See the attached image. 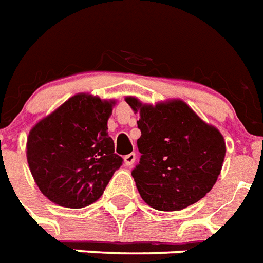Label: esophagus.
I'll return each instance as SVG.
<instances>
[{
    "mask_svg": "<svg viewBox=\"0 0 263 263\" xmlns=\"http://www.w3.org/2000/svg\"><path fill=\"white\" fill-rule=\"evenodd\" d=\"M134 162H136V154L134 153L127 154V155L124 157V165H126V166H132Z\"/></svg>",
    "mask_w": 263,
    "mask_h": 263,
    "instance_id": "obj_1",
    "label": "esophagus"
}]
</instances>
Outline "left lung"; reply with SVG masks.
I'll return each mask as SVG.
<instances>
[{"instance_id":"left-lung-1","label":"left lung","mask_w":263,"mask_h":263,"mask_svg":"<svg viewBox=\"0 0 263 263\" xmlns=\"http://www.w3.org/2000/svg\"><path fill=\"white\" fill-rule=\"evenodd\" d=\"M139 112L140 162L132 171L141 198L158 211H180L204 198L218 180L226 145L222 134L204 123L183 101L143 105Z\"/></svg>"}]
</instances>
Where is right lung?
<instances>
[{
  "label": "right lung",
  "mask_w": 263,
  "mask_h": 263,
  "mask_svg": "<svg viewBox=\"0 0 263 263\" xmlns=\"http://www.w3.org/2000/svg\"><path fill=\"white\" fill-rule=\"evenodd\" d=\"M112 105L79 94L31 129L27 162L49 201L73 209L92 204L122 166L106 126Z\"/></svg>",
  "instance_id": "1"
}]
</instances>
